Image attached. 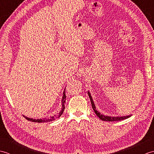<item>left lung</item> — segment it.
<instances>
[{"label":"left lung","instance_id":"obj_1","mask_svg":"<svg viewBox=\"0 0 154 154\" xmlns=\"http://www.w3.org/2000/svg\"><path fill=\"white\" fill-rule=\"evenodd\" d=\"M88 95H89L91 102V104H92V108L93 110L94 111V112L97 114V116L99 118L100 120H102L103 121H109V122H111V121H119V120H122L124 119H126L128 118H129L132 116V114H130L128 116H106L104 115V114H100V112H99L97 110V108L95 106V104L94 103V101L93 100L92 96H91V93L89 91H88Z\"/></svg>","mask_w":154,"mask_h":154}]
</instances>
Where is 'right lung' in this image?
Instances as JSON below:
<instances>
[{"label":"right lung","mask_w":154,"mask_h":154,"mask_svg":"<svg viewBox=\"0 0 154 154\" xmlns=\"http://www.w3.org/2000/svg\"><path fill=\"white\" fill-rule=\"evenodd\" d=\"M65 99H66V96H65V89H64L63 93V97H62L61 99V110L60 111V112L58 113L57 115H55L54 116H51L50 117V119H32V118H28L27 116H25V119H27L29 121H31V122H51V121H53L55 120L56 119H58L60 118L61 114H63L64 109H65Z\"/></svg>","instance_id":"1"}]
</instances>
